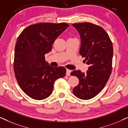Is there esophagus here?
Here are the masks:
<instances>
[{"label": "esophagus", "mask_w": 128, "mask_h": 128, "mask_svg": "<svg viewBox=\"0 0 128 128\" xmlns=\"http://www.w3.org/2000/svg\"><path fill=\"white\" fill-rule=\"evenodd\" d=\"M72 70L69 69H66V75L67 76H70V73H71Z\"/></svg>", "instance_id": "1"}]
</instances>
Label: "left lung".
Masks as SVG:
<instances>
[{
  "mask_svg": "<svg viewBox=\"0 0 128 128\" xmlns=\"http://www.w3.org/2000/svg\"><path fill=\"white\" fill-rule=\"evenodd\" d=\"M81 38L80 55L85 58L89 67L86 73L74 70L70 73L79 80L74 87V95L82 100H89L97 96L107 83L112 72L113 46L106 31L91 22L72 25Z\"/></svg>",
  "mask_w": 128,
  "mask_h": 128,
  "instance_id": "obj_1",
  "label": "left lung"
}]
</instances>
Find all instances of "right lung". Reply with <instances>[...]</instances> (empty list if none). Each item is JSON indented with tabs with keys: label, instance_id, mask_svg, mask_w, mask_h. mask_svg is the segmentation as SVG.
I'll return each mask as SVG.
<instances>
[{
	"label": "right lung",
	"instance_id": "right-lung-1",
	"mask_svg": "<svg viewBox=\"0 0 128 128\" xmlns=\"http://www.w3.org/2000/svg\"><path fill=\"white\" fill-rule=\"evenodd\" d=\"M69 25L65 22H42L26 27L15 45L14 71L22 91L34 100H41L51 94L54 84L65 76L64 67H52L45 61V55Z\"/></svg>",
	"mask_w": 128,
	"mask_h": 128
}]
</instances>
